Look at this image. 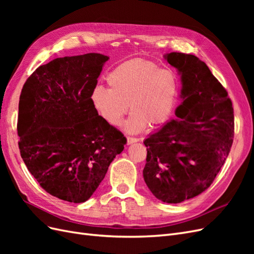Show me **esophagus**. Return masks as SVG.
<instances>
[{
  "instance_id": "34e87169",
  "label": "esophagus",
  "mask_w": 254,
  "mask_h": 254,
  "mask_svg": "<svg viewBox=\"0 0 254 254\" xmlns=\"http://www.w3.org/2000/svg\"><path fill=\"white\" fill-rule=\"evenodd\" d=\"M139 140L136 139V137H131V136H127V144L128 145H130V144H132V143H135V142H137Z\"/></svg>"
}]
</instances>
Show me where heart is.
Here are the masks:
<instances>
[{"mask_svg":"<svg viewBox=\"0 0 254 254\" xmlns=\"http://www.w3.org/2000/svg\"><path fill=\"white\" fill-rule=\"evenodd\" d=\"M109 89L96 86L90 101L95 111L111 126H119L129 108L132 109L124 128L137 133L161 125L171 118L178 80L174 71L159 67L152 61L131 59L115 66L107 76Z\"/></svg>","mask_w":254,"mask_h":254,"instance_id":"obj_1","label":"heart"}]
</instances>
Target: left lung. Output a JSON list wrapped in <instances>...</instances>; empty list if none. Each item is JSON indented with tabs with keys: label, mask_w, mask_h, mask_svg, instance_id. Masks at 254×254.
<instances>
[{
	"label": "left lung",
	"mask_w": 254,
	"mask_h": 254,
	"mask_svg": "<svg viewBox=\"0 0 254 254\" xmlns=\"http://www.w3.org/2000/svg\"><path fill=\"white\" fill-rule=\"evenodd\" d=\"M165 60L181 80V104L172 120L145 139L147 158L143 177L159 200L180 203L209 188L232 146L231 99L203 61L170 53Z\"/></svg>",
	"instance_id": "left-lung-1"
}]
</instances>
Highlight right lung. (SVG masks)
<instances>
[{
  "instance_id": "add662e5",
  "label": "right lung",
  "mask_w": 254,
  "mask_h": 254,
  "mask_svg": "<svg viewBox=\"0 0 254 254\" xmlns=\"http://www.w3.org/2000/svg\"><path fill=\"white\" fill-rule=\"evenodd\" d=\"M108 59L98 53L56 58L23 86L17 127L21 157L41 188L61 200L87 201L126 144L90 101Z\"/></svg>"
}]
</instances>
